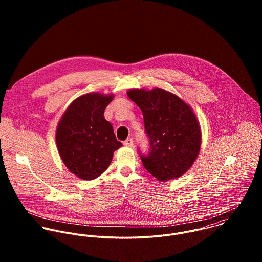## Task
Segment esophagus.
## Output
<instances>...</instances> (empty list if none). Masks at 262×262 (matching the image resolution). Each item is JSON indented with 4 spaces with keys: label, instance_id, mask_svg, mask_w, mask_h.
Returning <instances> with one entry per match:
<instances>
[{
    "label": "esophagus",
    "instance_id": "esophagus-1",
    "mask_svg": "<svg viewBox=\"0 0 262 262\" xmlns=\"http://www.w3.org/2000/svg\"><path fill=\"white\" fill-rule=\"evenodd\" d=\"M123 144H124L125 146L132 147V146H133V140H132V138H127V139L123 142Z\"/></svg>",
    "mask_w": 262,
    "mask_h": 262
}]
</instances>
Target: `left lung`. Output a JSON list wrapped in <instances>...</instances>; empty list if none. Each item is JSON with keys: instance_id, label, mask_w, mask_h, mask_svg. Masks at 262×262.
<instances>
[{"instance_id": "8db88e82", "label": "left lung", "mask_w": 262, "mask_h": 262, "mask_svg": "<svg viewBox=\"0 0 262 262\" xmlns=\"http://www.w3.org/2000/svg\"><path fill=\"white\" fill-rule=\"evenodd\" d=\"M127 95L143 113L149 148L148 153L137 151L145 169L161 182L183 176L201 147V130L191 109L161 89L130 90Z\"/></svg>"}]
</instances>
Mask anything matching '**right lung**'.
Listing matches in <instances>:
<instances>
[{
    "label": "right lung",
    "mask_w": 262,
    "mask_h": 262,
    "mask_svg": "<svg viewBox=\"0 0 262 262\" xmlns=\"http://www.w3.org/2000/svg\"><path fill=\"white\" fill-rule=\"evenodd\" d=\"M113 96L83 95L63 114L56 130V144L67 167L81 180L100 177L110 165L117 140L104 112Z\"/></svg>",
    "instance_id": "add662e5"
}]
</instances>
